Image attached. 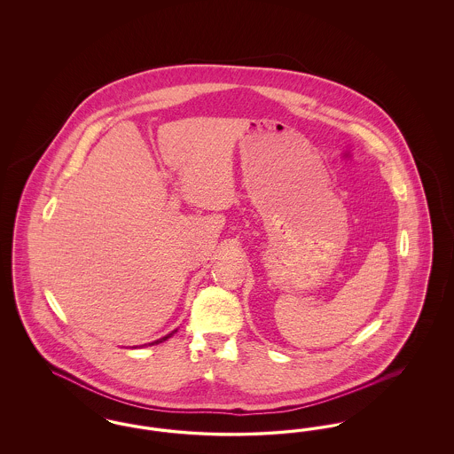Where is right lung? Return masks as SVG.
Instances as JSON below:
<instances>
[{
    "instance_id": "right-lung-1",
    "label": "right lung",
    "mask_w": 454,
    "mask_h": 454,
    "mask_svg": "<svg viewBox=\"0 0 454 454\" xmlns=\"http://www.w3.org/2000/svg\"><path fill=\"white\" fill-rule=\"evenodd\" d=\"M175 332H176V330H175ZM175 332H172V333H168V335H167V337H163V339H160V340H156V342H152V346L153 344H160V342H163V340H167V339H170V337H172L173 333H175Z\"/></svg>"
}]
</instances>
